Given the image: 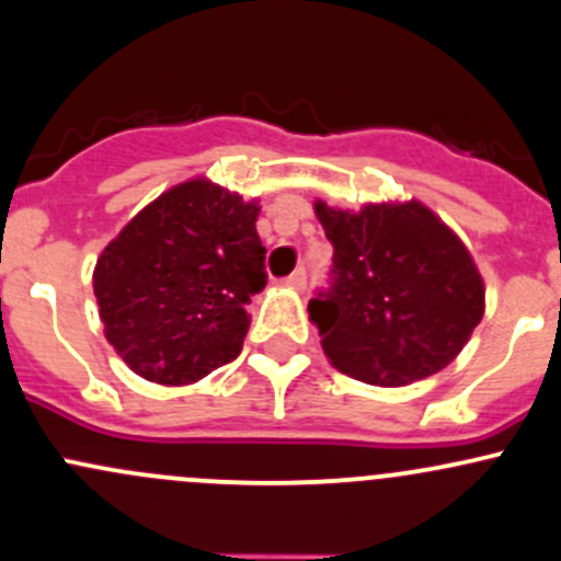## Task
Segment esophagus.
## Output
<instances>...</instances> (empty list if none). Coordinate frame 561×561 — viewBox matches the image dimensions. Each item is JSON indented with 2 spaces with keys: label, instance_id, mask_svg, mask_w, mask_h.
<instances>
[{
  "label": "esophagus",
  "instance_id": "esophagus-1",
  "mask_svg": "<svg viewBox=\"0 0 561 561\" xmlns=\"http://www.w3.org/2000/svg\"><path fill=\"white\" fill-rule=\"evenodd\" d=\"M285 285L296 287V290H304V287H306V271H304V268L293 271V274L285 279Z\"/></svg>",
  "mask_w": 561,
  "mask_h": 561
}]
</instances>
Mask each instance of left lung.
<instances>
[{
  "instance_id": "8db88e82",
  "label": "left lung",
  "mask_w": 561,
  "mask_h": 561,
  "mask_svg": "<svg viewBox=\"0 0 561 561\" xmlns=\"http://www.w3.org/2000/svg\"><path fill=\"white\" fill-rule=\"evenodd\" d=\"M314 211L333 268L309 317L330 363L376 387L446 368L483 317V279L459 236L414 198L359 211L317 202Z\"/></svg>"
}]
</instances>
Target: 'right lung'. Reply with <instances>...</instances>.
I'll return each instance as SVG.
<instances>
[{
	"label": "right lung",
	"mask_w": 561,
	"mask_h": 561,
	"mask_svg": "<svg viewBox=\"0 0 561 561\" xmlns=\"http://www.w3.org/2000/svg\"><path fill=\"white\" fill-rule=\"evenodd\" d=\"M257 202L209 180L161 193L93 268L104 335L156 385H193L239 357L250 298L265 287Z\"/></svg>",
	"instance_id": "add662e5"
}]
</instances>
